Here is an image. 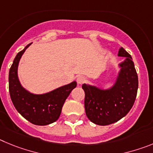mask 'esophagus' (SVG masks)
Segmentation results:
<instances>
[{"label":"esophagus","mask_w":153,"mask_h":153,"mask_svg":"<svg viewBox=\"0 0 153 153\" xmlns=\"http://www.w3.org/2000/svg\"><path fill=\"white\" fill-rule=\"evenodd\" d=\"M76 82H77L78 85H82L85 82V77L83 76H79L76 78Z\"/></svg>","instance_id":"esophagus-1"}]
</instances>
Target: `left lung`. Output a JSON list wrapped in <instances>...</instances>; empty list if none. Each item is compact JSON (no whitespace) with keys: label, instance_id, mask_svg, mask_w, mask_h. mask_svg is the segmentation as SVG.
<instances>
[{"label":"left lung","instance_id":"1","mask_svg":"<svg viewBox=\"0 0 153 153\" xmlns=\"http://www.w3.org/2000/svg\"><path fill=\"white\" fill-rule=\"evenodd\" d=\"M119 56L125 57L119 63L120 70L114 84L109 89L83 83L86 117L93 123L106 126L114 123L129 113L136 100L138 76L129 53L120 47Z\"/></svg>","mask_w":153,"mask_h":153}]
</instances>
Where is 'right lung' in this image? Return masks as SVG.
<instances>
[{
  "label": "right lung",
  "instance_id": "1",
  "mask_svg": "<svg viewBox=\"0 0 153 153\" xmlns=\"http://www.w3.org/2000/svg\"><path fill=\"white\" fill-rule=\"evenodd\" d=\"M31 44L20 51L13 60L9 71V92L13 106L24 118L34 125H49L59 119L65 100L76 86V82L44 94H33L24 88L19 80L17 69L21 56Z\"/></svg>",
  "mask_w": 153,
  "mask_h": 153
}]
</instances>
